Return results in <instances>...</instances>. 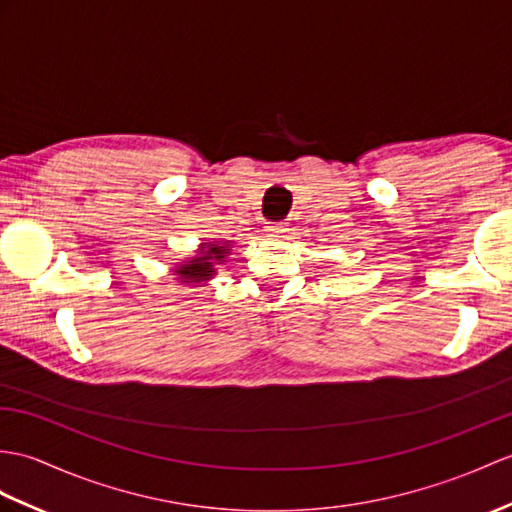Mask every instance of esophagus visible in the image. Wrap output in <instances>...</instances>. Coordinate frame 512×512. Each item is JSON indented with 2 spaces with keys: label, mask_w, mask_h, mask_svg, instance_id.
I'll list each match as a JSON object with an SVG mask.
<instances>
[{
  "label": "esophagus",
  "mask_w": 512,
  "mask_h": 512,
  "mask_svg": "<svg viewBox=\"0 0 512 512\" xmlns=\"http://www.w3.org/2000/svg\"><path fill=\"white\" fill-rule=\"evenodd\" d=\"M266 233H268V235H272V237H283L285 233H288V224H285V222L268 224V227H266Z\"/></svg>",
  "instance_id": "esophagus-1"
}]
</instances>
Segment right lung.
Segmentation results:
<instances>
[{"label": "right lung", "instance_id": "right-lung-1", "mask_svg": "<svg viewBox=\"0 0 512 512\" xmlns=\"http://www.w3.org/2000/svg\"><path fill=\"white\" fill-rule=\"evenodd\" d=\"M231 251L229 242H202L200 255L183 261L181 266H176V275L183 283H202L209 281L216 275V264L227 259V253Z\"/></svg>", "mask_w": 512, "mask_h": 512}]
</instances>
